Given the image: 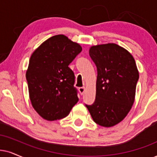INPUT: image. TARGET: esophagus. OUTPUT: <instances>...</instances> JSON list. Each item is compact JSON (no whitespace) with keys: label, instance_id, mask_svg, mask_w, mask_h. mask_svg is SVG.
I'll list each match as a JSON object with an SVG mask.
<instances>
[{"label":"esophagus","instance_id":"obj_1","mask_svg":"<svg viewBox=\"0 0 157 157\" xmlns=\"http://www.w3.org/2000/svg\"><path fill=\"white\" fill-rule=\"evenodd\" d=\"M79 91H80V94L82 95L85 92V87H80V88H79Z\"/></svg>","mask_w":157,"mask_h":157}]
</instances>
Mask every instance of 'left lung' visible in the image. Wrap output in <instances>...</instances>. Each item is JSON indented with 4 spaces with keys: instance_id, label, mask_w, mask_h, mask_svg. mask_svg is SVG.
Segmentation results:
<instances>
[{
    "instance_id": "obj_1",
    "label": "left lung",
    "mask_w": 157,
    "mask_h": 157,
    "mask_svg": "<svg viewBox=\"0 0 157 157\" xmlns=\"http://www.w3.org/2000/svg\"><path fill=\"white\" fill-rule=\"evenodd\" d=\"M89 55L98 75L96 100L85 106L96 124L114 126L124 120L134 103L139 78L136 61L126 49L114 43L90 47Z\"/></svg>"
}]
</instances>
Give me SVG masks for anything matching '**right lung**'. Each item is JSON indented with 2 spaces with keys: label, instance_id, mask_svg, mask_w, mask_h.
Wrapping results in <instances>:
<instances>
[{
  "label": "right lung",
  "instance_id": "obj_1",
  "mask_svg": "<svg viewBox=\"0 0 157 157\" xmlns=\"http://www.w3.org/2000/svg\"><path fill=\"white\" fill-rule=\"evenodd\" d=\"M81 51L78 43L58 35L46 40L32 54L26 72L29 98L45 120L65 117L78 101L75 75L68 66Z\"/></svg>",
  "mask_w": 157,
  "mask_h": 157
}]
</instances>
